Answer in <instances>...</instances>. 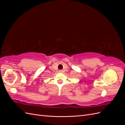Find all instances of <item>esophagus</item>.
<instances>
[{"mask_svg": "<svg viewBox=\"0 0 125 125\" xmlns=\"http://www.w3.org/2000/svg\"><path fill=\"white\" fill-rule=\"evenodd\" d=\"M58 72H59V73H62V70H59L58 71Z\"/></svg>", "mask_w": 125, "mask_h": 125, "instance_id": "obj_1", "label": "esophagus"}]
</instances>
